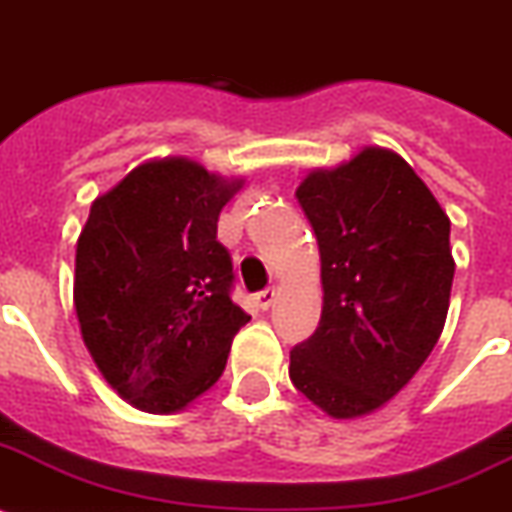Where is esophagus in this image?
<instances>
[{
	"mask_svg": "<svg viewBox=\"0 0 512 512\" xmlns=\"http://www.w3.org/2000/svg\"><path fill=\"white\" fill-rule=\"evenodd\" d=\"M274 301H277V287H266V290H259L256 293V303H259V308H269L274 306Z\"/></svg>",
	"mask_w": 512,
	"mask_h": 512,
	"instance_id": "esophagus-1",
	"label": "esophagus"
}]
</instances>
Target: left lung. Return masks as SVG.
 Wrapping results in <instances>:
<instances>
[{"instance_id":"obj_1","label":"left lung","mask_w":512,"mask_h":512,"mask_svg":"<svg viewBox=\"0 0 512 512\" xmlns=\"http://www.w3.org/2000/svg\"><path fill=\"white\" fill-rule=\"evenodd\" d=\"M322 256L319 327L290 350V379L335 418L395 398L445 327L450 219L403 156L363 149L295 190Z\"/></svg>"}]
</instances>
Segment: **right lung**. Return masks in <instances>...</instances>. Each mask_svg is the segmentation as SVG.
Masks as SVG:
<instances>
[{
    "label": "right lung",
    "instance_id": "add662e5",
    "mask_svg": "<svg viewBox=\"0 0 512 512\" xmlns=\"http://www.w3.org/2000/svg\"><path fill=\"white\" fill-rule=\"evenodd\" d=\"M240 188L188 159L135 167L96 198L75 251V311L96 366L128 403L180 411L222 377L251 316L232 303L217 240Z\"/></svg>",
    "mask_w": 512,
    "mask_h": 512
}]
</instances>
